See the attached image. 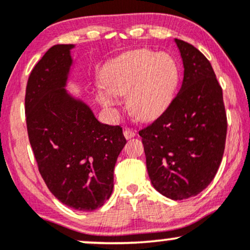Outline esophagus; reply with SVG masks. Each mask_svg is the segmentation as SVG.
<instances>
[{
  "label": "esophagus",
  "instance_id": "esophagus-1",
  "mask_svg": "<svg viewBox=\"0 0 250 250\" xmlns=\"http://www.w3.org/2000/svg\"><path fill=\"white\" fill-rule=\"evenodd\" d=\"M123 135H125V139H131V137L135 136V133L130 128H125V130H123Z\"/></svg>",
  "mask_w": 250,
  "mask_h": 250
}]
</instances>
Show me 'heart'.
<instances>
[{
    "label": "heart",
    "mask_w": 250,
    "mask_h": 250,
    "mask_svg": "<svg viewBox=\"0 0 250 250\" xmlns=\"http://www.w3.org/2000/svg\"><path fill=\"white\" fill-rule=\"evenodd\" d=\"M97 99L105 108H113L119 96L128 95V108L137 119L159 115L171 100L177 82L179 67L168 54L140 49L129 51L110 61L103 69Z\"/></svg>",
    "instance_id": "1"
}]
</instances>
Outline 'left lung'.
<instances>
[{"instance_id": "left-lung-1", "label": "left lung", "mask_w": 250, "mask_h": 250, "mask_svg": "<svg viewBox=\"0 0 250 250\" xmlns=\"http://www.w3.org/2000/svg\"><path fill=\"white\" fill-rule=\"evenodd\" d=\"M183 62L180 91L165 111L139 135L149 177L171 200L197 195L217 173L227 136L222 88L207 57L175 39Z\"/></svg>"}]
</instances>
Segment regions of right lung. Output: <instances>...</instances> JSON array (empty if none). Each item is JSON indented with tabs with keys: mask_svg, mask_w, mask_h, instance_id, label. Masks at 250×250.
Listing matches in <instances>:
<instances>
[{
	"mask_svg": "<svg viewBox=\"0 0 250 250\" xmlns=\"http://www.w3.org/2000/svg\"><path fill=\"white\" fill-rule=\"evenodd\" d=\"M73 44L51 47L31 70L24 109L29 142L43 181L76 210L102 207L114 187V168L125 145L121 125L99 122L64 84Z\"/></svg>",
	"mask_w": 250,
	"mask_h": 250,
	"instance_id": "right-lung-1",
	"label": "right lung"
}]
</instances>
